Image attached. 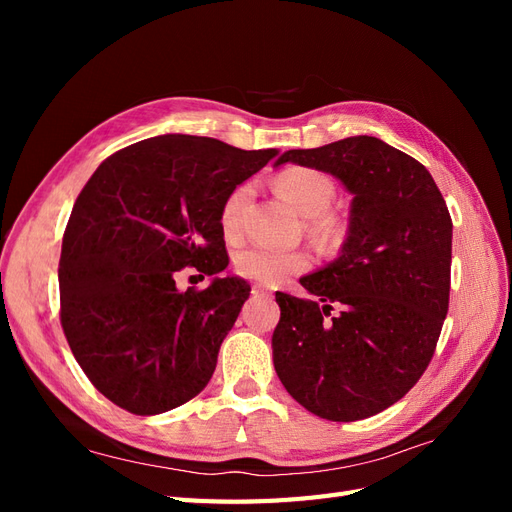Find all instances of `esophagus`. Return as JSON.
Here are the masks:
<instances>
[{
	"mask_svg": "<svg viewBox=\"0 0 512 512\" xmlns=\"http://www.w3.org/2000/svg\"><path fill=\"white\" fill-rule=\"evenodd\" d=\"M252 294H254V297H260V299H271V290L265 288V286H254Z\"/></svg>",
	"mask_w": 512,
	"mask_h": 512,
	"instance_id": "1",
	"label": "esophagus"
}]
</instances>
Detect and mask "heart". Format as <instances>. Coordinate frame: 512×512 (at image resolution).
Here are the masks:
<instances>
[{
    "label": "heart",
    "mask_w": 512,
    "mask_h": 512,
    "mask_svg": "<svg viewBox=\"0 0 512 512\" xmlns=\"http://www.w3.org/2000/svg\"><path fill=\"white\" fill-rule=\"evenodd\" d=\"M275 188L305 218H312L314 230L324 232V235L337 230V220L327 213L335 198V183L327 173L309 166H294L277 175ZM247 198H250V185H239L224 200L220 220L224 235L230 239L239 235L241 213ZM235 265L247 280L260 284H280L286 277L305 271L309 267V256L297 250L252 245L237 254Z\"/></svg>",
    "instance_id": "1"
}]
</instances>
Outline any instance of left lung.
Listing matches in <instances>:
<instances>
[{
	"mask_svg": "<svg viewBox=\"0 0 512 512\" xmlns=\"http://www.w3.org/2000/svg\"><path fill=\"white\" fill-rule=\"evenodd\" d=\"M286 162L333 175L352 203L339 256L299 280L316 301L275 292L273 365L305 410L361 421L404 397L436 350L451 290V215L429 170L376 136L290 149L275 166Z\"/></svg>",
	"mask_w": 512,
	"mask_h": 512,
	"instance_id": "left-lung-1",
	"label": "left lung"
}]
</instances>
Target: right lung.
<instances>
[{"label": "right lung", "mask_w": 512, "mask_h": 512, "mask_svg": "<svg viewBox=\"0 0 512 512\" xmlns=\"http://www.w3.org/2000/svg\"><path fill=\"white\" fill-rule=\"evenodd\" d=\"M277 156L207 136L164 134L106 158L79 194L59 258L61 327L91 384L113 404L151 416L196 397L250 284L228 267L222 207ZM196 266L205 291H179Z\"/></svg>", "instance_id": "add662e5"}]
</instances>
